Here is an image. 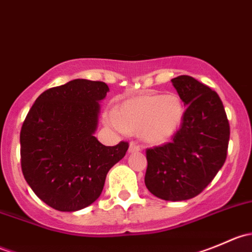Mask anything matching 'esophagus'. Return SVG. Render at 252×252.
Masks as SVG:
<instances>
[{
	"instance_id": "34e87169",
	"label": "esophagus",
	"mask_w": 252,
	"mask_h": 252,
	"mask_svg": "<svg viewBox=\"0 0 252 252\" xmlns=\"http://www.w3.org/2000/svg\"><path fill=\"white\" fill-rule=\"evenodd\" d=\"M130 154H133V152H139L140 151V146L136 144H134V142H131L130 145H129V150H128Z\"/></svg>"
}]
</instances>
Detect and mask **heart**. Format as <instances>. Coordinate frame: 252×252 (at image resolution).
<instances>
[{"instance_id":"b5f03b06","label":"heart","mask_w":252,"mask_h":252,"mask_svg":"<svg viewBox=\"0 0 252 252\" xmlns=\"http://www.w3.org/2000/svg\"><path fill=\"white\" fill-rule=\"evenodd\" d=\"M184 117L185 106L179 96L144 94L124 101L118 112H108L107 122L124 135L139 133L146 144L162 145L179 131Z\"/></svg>"}]
</instances>
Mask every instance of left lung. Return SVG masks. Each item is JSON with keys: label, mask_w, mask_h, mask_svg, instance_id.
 Here are the masks:
<instances>
[{"label": "left lung", "mask_w": 252, "mask_h": 252, "mask_svg": "<svg viewBox=\"0 0 252 252\" xmlns=\"http://www.w3.org/2000/svg\"><path fill=\"white\" fill-rule=\"evenodd\" d=\"M184 102V122L171 142L146 150L145 185L166 201L199 195L227 158L229 122L217 93L189 75L172 79Z\"/></svg>", "instance_id": "8db88e82"}]
</instances>
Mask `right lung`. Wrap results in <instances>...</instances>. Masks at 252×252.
Returning <instances> with one entry per match:
<instances>
[{"instance_id":"add662e5","label":"right lung","mask_w":252,"mask_h":252,"mask_svg":"<svg viewBox=\"0 0 252 252\" xmlns=\"http://www.w3.org/2000/svg\"><path fill=\"white\" fill-rule=\"evenodd\" d=\"M107 84L74 79L44 91L20 130L25 180L50 207L74 212L100 197L108 171L121 161L128 142L105 146L94 136Z\"/></svg>"}]
</instances>
